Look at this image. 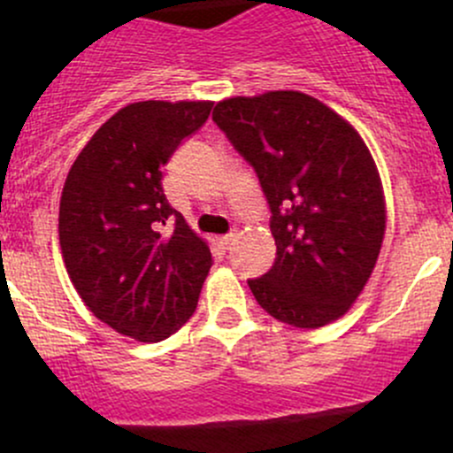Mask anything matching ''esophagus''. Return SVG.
<instances>
[{
  "label": "esophagus",
  "mask_w": 453,
  "mask_h": 453,
  "mask_svg": "<svg viewBox=\"0 0 453 453\" xmlns=\"http://www.w3.org/2000/svg\"><path fill=\"white\" fill-rule=\"evenodd\" d=\"M235 240H237V233H226V235H222V237H220L222 249H225V250L231 249V246L235 244Z\"/></svg>",
  "instance_id": "34e87169"
}]
</instances>
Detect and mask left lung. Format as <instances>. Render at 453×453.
Segmentation results:
<instances>
[{"instance_id":"obj_1","label":"left lung","mask_w":453,"mask_h":453,"mask_svg":"<svg viewBox=\"0 0 453 453\" xmlns=\"http://www.w3.org/2000/svg\"><path fill=\"white\" fill-rule=\"evenodd\" d=\"M213 122L257 174L277 244L249 288L261 310L301 329L340 319L366 286L386 228L384 194L351 124L316 97H228Z\"/></svg>"}]
</instances>
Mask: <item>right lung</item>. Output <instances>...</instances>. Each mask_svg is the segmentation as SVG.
Instances as JSON below:
<instances>
[{"instance_id":"right-lung-1","label":"right lung","mask_w":453,"mask_h":453,"mask_svg":"<svg viewBox=\"0 0 453 453\" xmlns=\"http://www.w3.org/2000/svg\"><path fill=\"white\" fill-rule=\"evenodd\" d=\"M211 102H134L93 134L60 196L69 279L93 316L158 342L192 319L213 259L170 207L161 167L211 113Z\"/></svg>"}]
</instances>
